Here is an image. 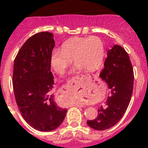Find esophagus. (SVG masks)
<instances>
[{
    "instance_id": "obj_1",
    "label": "esophagus",
    "mask_w": 148,
    "mask_h": 148,
    "mask_svg": "<svg viewBox=\"0 0 148 148\" xmlns=\"http://www.w3.org/2000/svg\"><path fill=\"white\" fill-rule=\"evenodd\" d=\"M76 106H77V107H84V104H76Z\"/></svg>"
}]
</instances>
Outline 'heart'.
I'll return each mask as SVG.
<instances>
[{
    "label": "heart",
    "mask_w": 148,
    "mask_h": 148,
    "mask_svg": "<svg viewBox=\"0 0 148 148\" xmlns=\"http://www.w3.org/2000/svg\"><path fill=\"white\" fill-rule=\"evenodd\" d=\"M104 56V44L99 37L74 38L65 42L61 50L54 49L51 52L50 64L55 72L62 74L74 59L76 70L92 71L101 65Z\"/></svg>",
    "instance_id": "obj_1"
}]
</instances>
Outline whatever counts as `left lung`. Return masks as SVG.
<instances>
[{
    "mask_svg": "<svg viewBox=\"0 0 148 148\" xmlns=\"http://www.w3.org/2000/svg\"><path fill=\"white\" fill-rule=\"evenodd\" d=\"M104 69L99 74L110 92L105 107L98 109V116L87 125L97 130L114 126L123 117L132 97L134 72L129 55L122 46L114 45L107 51Z\"/></svg>",
    "mask_w": 148,
    "mask_h": 148,
    "instance_id": "obj_1",
    "label": "left lung"
}]
</instances>
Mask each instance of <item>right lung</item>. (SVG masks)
<instances>
[{"label":"right lung","mask_w":148,"mask_h":148,"mask_svg":"<svg viewBox=\"0 0 148 148\" xmlns=\"http://www.w3.org/2000/svg\"><path fill=\"white\" fill-rule=\"evenodd\" d=\"M54 46L51 33H37L21 46L13 64V87L19 111L30 126L44 132L56 129L67 112L51 94L50 56Z\"/></svg>","instance_id":"1"}]
</instances>
